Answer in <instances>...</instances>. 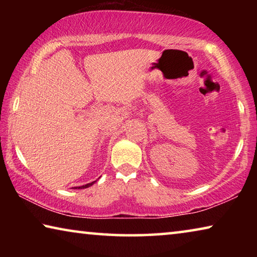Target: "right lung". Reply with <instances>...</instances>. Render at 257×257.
Instances as JSON below:
<instances>
[{"instance_id": "obj_1", "label": "right lung", "mask_w": 257, "mask_h": 257, "mask_svg": "<svg viewBox=\"0 0 257 257\" xmlns=\"http://www.w3.org/2000/svg\"><path fill=\"white\" fill-rule=\"evenodd\" d=\"M93 184H95V181L89 182V184L84 185V186H80V187H72V188H75V189H77V188H78V189H84V188H87V187H90Z\"/></svg>"}]
</instances>
